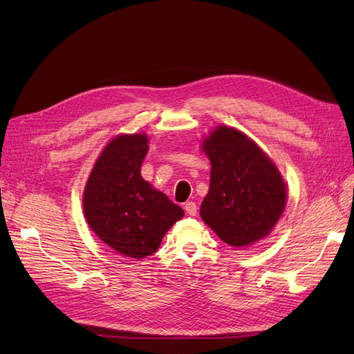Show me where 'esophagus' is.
I'll use <instances>...</instances> for the list:
<instances>
[{
  "instance_id": "1",
  "label": "esophagus",
  "mask_w": 354,
  "mask_h": 354,
  "mask_svg": "<svg viewBox=\"0 0 354 354\" xmlns=\"http://www.w3.org/2000/svg\"><path fill=\"white\" fill-rule=\"evenodd\" d=\"M185 211H187L191 216H195L196 214H198V207H196V203L195 202H187L185 203Z\"/></svg>"
}]
</instances>
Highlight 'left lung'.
Masks as SVG:
<instances>
[{
    "instance_id": "left-lung-1",
    "label": "left lung",
    "mask_w": 354,
    "mask_h": 354,
    "mask_svg": "<svg viewBox=\"0 0 354 354\" xmlns=\"http://www.w3.org/2000/svg\"><path fill=\"white\" fill-rule=\"evenodd\" d=\"M211 160L209 191L201 205L203 222L231 247L266 238L284 212L287 188L274 162L239 130L218 126L202 142Z\"/></svg>"
}]
</instances>
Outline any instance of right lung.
<instances>
[{
    "label": "right lung",
    "mask_w": 354,
    "mask_h": 354,
    "mask_svg": "<svg viewBox=\"0 0 354 354\" xmlns=\"http://www.w3.org/2000/svg\"><path fill=\"white\" fill-rule=\"evenodd\" d=\"M145 133L119 135L103 149L87 179L83 209L88 227L103 243L129 258H145L183 209L140 175L147 153Z\"/></svg>",
    "instance_id": "add662e5"
}]
</instances>
